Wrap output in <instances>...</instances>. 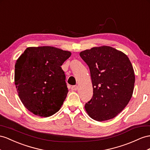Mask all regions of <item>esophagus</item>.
<instances>
[{
	"instance_id": "1",
	"label": "esophagus",
	"mask_w": 150,
	"mask_h": 150,
	"mask_svg": "<svg viewBox=\"0 0 150 150\" xmlns=\"http://www.w3.org/2000/svg\"><path fill=\"white\" fill-rule=\"evenodd\" d=\"M71 89L72 91H76L78 89V86H73Z\"/></svg>"
}]
</instances>
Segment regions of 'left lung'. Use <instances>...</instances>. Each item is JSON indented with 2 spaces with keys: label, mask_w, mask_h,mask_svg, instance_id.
Masks as SVG:
<instances>
[{
  "label": "left lung",
  "mask_w": 150,
  "mask_h": 150,
  "mask_svg": "<svg viewBox=\"0 0 150 150\" xmlns=\"http://www.w3.org/2000/svg\"><path fill=\"white\" fill-rule=\"evenodd\" d=\"M89 68L93 96L85 105L89 117L102 122L113 118L131 98L135 75L124 53L109 46L86 50L80 53Z\"/></svg>",
  "instance_id": "8db88e82"
}]
</instances>
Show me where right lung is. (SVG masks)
<instances>
[{
    "mask_svg": "<svg viewBox=\"0 0 150 150\" xmlns=\"http://www.w3.org/2000/svg\"><path fill=\"white\" fill-rule=\"evenodd\" d=\"M71 52L43 46L28 47L15 64L14 82L25 108L47 117L58 112L68 90L61 66Z\"/></svg>",
    "mask_w": 150,
    "mask_h": 150,
    "instance_id": "obj_1",
    "label": "right lung"
}]
</instances>
